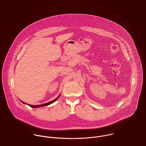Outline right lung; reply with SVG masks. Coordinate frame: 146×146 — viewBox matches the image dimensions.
Listing matches in <instances>:
<instances>
[{"mask_svg":"<svg viewBox=\"0 0 146 146\" xmlns=\"http://www.w3.org/2000/svg\"><path fill=\"white\" fill-rule=\"evenodd\" d=\"M60 97V94L59 95V96L56 98L55 100H53V101H50V102H48V103H44V104H40V105H37V106H33V105H31V104H28V105H29L30 107H32V108H38V107H44V106H48V105H49V104H52V103H53V102H54L55 101H56L58 98H59V97ZM22 103H25H25H24V102H23L22 101H21ZM27 104V103H26Z\"/></svg>","mask_w":146,"mask_h":146,"instance_id":"add662e5","label":"right lung"}]
</instances>
